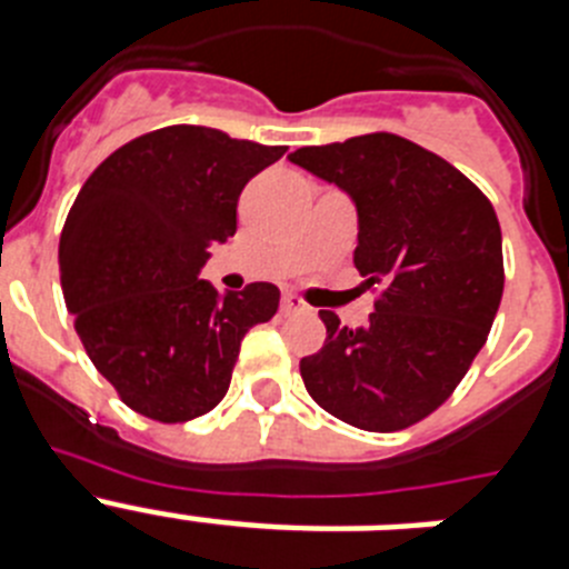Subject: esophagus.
Returning a JSON list of instances; mask_svg holds the SVG:
<instances>
[{
  "instance_id": "obj_1",
  "label": "esophagus",
  "mask_w": 569,
  "mask_h": 569,
  "mask_svg": "<svg viewBox=\"0 0 569 569\" xmlns=\"http://www.w3.org/2000/svg\"><path fill=\"white\" fill-rule=\"evenodd\" d=\"M301 310H308V305L299 299L296 293H284L281 296V313L290 316V313H301Z\"/></svg>"
}]
</instances>
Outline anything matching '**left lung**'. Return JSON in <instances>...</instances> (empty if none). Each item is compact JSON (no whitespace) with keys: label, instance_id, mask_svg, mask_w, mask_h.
Wrapping results in <instances>:
<instances>
[{"label":"left lung","instance_id":"left-lung-1","mask_svg":"<svg viewBox=\"0 0 569 569\" xmlns=\"http://www.w3.org/2000/svg\"><path fill=\"white\" fill-rule=\"evenodd\" d=\"M290 162L353 199V264L379 284L365 328L321 310L328 339L301 359V379L347 425L405 430L450 399L490 333L505 290L496 210L461 170L396 133L299 148Z\"/></svg>","mask_w":569,"mask_h":569}]
</instances>
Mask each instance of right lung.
Here are the masks:
<instances>
[{"mask_svg":"<svg viewBox=\"0 0 569 569\" xmlns=\"http://www.w3.org/2000/svg\"><path fill=\"white\" fill-rule=\"evenodd\" d=\"M284 144L170 124L122 144L79 190L59 239L73 328L130 410L162 425L224 399L244 333L279 310V288L219 293L199 279L236 233V204Z\"/></svg>","mask_w":569,"mask_h":569,"instance_id":"obj_1","label":"right lung"}]
</instances>
